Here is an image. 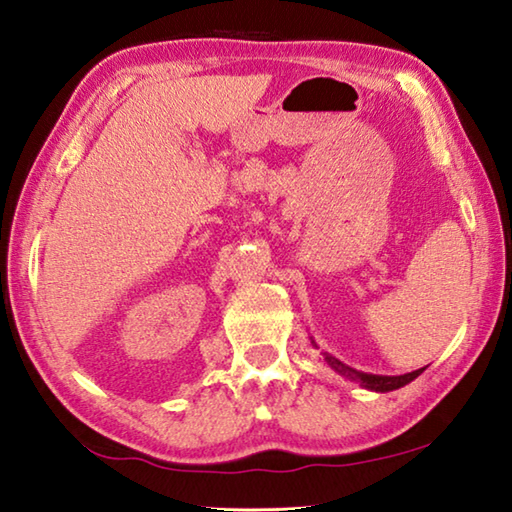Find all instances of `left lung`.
I'll return each instance as SVG.
<instances>
[{"mask_svg":"<svg viewBox=\"0 0 512 512\" xmlns=\"http://www.w3.org/2000/svg\"><path fill=\"white\" fill-rule=\"evenodd\" d=\"M327 362L338 371V374L347 376L351 380H358L362 387L374 389V392H392V389H398V387H403L407 383H412V380L418 374H423V369H416V371H412V374H403V376H374V374H362V371H356V369H351L347 365H342V362L338 358H333V356H327Z\"/></svg>","mask_w":512,"mask_h":512,"instance_id":"obj_1","label":"left lung"}]
</instances>
